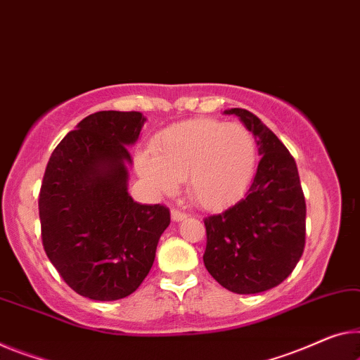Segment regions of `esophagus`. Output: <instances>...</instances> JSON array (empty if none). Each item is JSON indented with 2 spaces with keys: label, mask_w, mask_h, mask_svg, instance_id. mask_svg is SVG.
Returning a JSON list of instances; mask_svg holds the SVG:
<instances>
[{
  "label": "esophagus",
  "mask_w": 360,
  "mask_h": 360,
  "mask_svg": "<svg viewBox=\"0 0 360 360\" xmlns=\"http://www.w3.org/2000/svg\"><path fill=\"white\" fill-rule=\"evenodd\" d=\"M170 215H172L174 222H181V220H185L188 217L186 212H181L179 209H172V211H170Z\"/></svg>",
  "instance_id": "obj_1"
}]
</instances>
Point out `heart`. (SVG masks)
<instances>
[{"label": "heart", "mask_w": 360, "mask_h": 360, "mask_svg": "<svg viewBox=\"0 0 360 360\" xmlns=\"http://www.w3.org/2000/svg\"><path fill=\"white\" fill-rule=\"evenodd\" d=\"M136 172L153 191L170 195L186 179L199 206L222 209L245 195L256 174L257 145L241 124L191 119L165 129L153 151L135 156Z\"/></svg>", "instance_id": "heart-1"}]
</instances>
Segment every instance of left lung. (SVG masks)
<instances>
[{
  "mask_svg": "<svg viewBox=\"0 0 360 360\" xmlns=\"http://www.w3.org/2000/svg\"><path fill=\"white\" fill-rule=\"evenodd\" d=\"M240 117L257 143L261 161L246 196L204 219L207 272L229 291L256 295L280 285L300 262L306 243V201L292 156L267 125L246 109Z\"/></svg>",
  "mask_w": 360,
  "mask_h": 360,
  "instance_id": "1",
  "label": "left lung"
}]
</instances>
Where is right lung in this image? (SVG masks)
Segmentation results:
<instances>
[{"label":"right lung","instance_id":"1","mask_svg":"<svg viewBox=\"0 0 360 360\" xmlns=\"http://www.w3.org/2000/svg\"><path fill=\"white\" fill-rule=\"evenodd\" d=\"M145 122L135 110L88 115L54 149L43 176V248L65 283L93 301L131 295L170 224L167 207L140 204L127 191V146L135 145Z\"/></svg>","mask_w":360,"mask_h":360}]
</instances>
